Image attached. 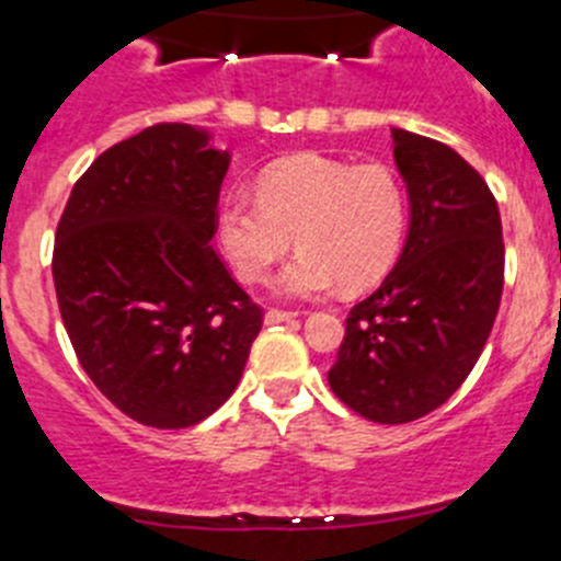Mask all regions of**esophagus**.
Returning <instances> with one entry per match:
<instances>
[{
	"label": "esophagus",
	"instance_id": "34e87169",
	"mask_svg": "<svg viewBox=\"0 0 561 561\" xmlns=\"http://www.w3.org/2000/svg\"><path fill=\"white\" fill-rule=\"evenodd\" d=\"M293 318H296V312H290V309H268L265 312V323H285Z\"/></svg>",
	"mask_w": 561,
	"mask_h": 561
}]
</instances>
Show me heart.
I'll return each mask as SVG.
<instances>
[{
	"mask_svg": "<svg viewBox=\"0 0 561 561\" xmlns=\"http://www.w3.org/2000/svg\"><path fill=\"white\" fill-rule=\"evenodd\" d=\"M408 227V192L383 161L351 164L320 153L282 159L260 172L257 199H221L216 243L238 279L260 285L290 252L276 290L318 298L345 285H375L389 274Z\"/></svg>",
	"mask_w": 561,
	"mask_h": 561,
	"instance_id": "obj_1",
	"label": "heart"
}]
</instances>
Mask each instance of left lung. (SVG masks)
I'll return each instance as SVG.
<instances>
[{
  "mask_svg": "<svg viewBox=\"0 0 561 561\" xmlns=\"http://www.w3.org/2000/svg\"><path fill=\"white\" fill-rule=\"evenodd\" d=\"M411 199L400 260L358 301L329 386L369 422L436 411L469 378L504 287L502 216L480 172L444 142L391 128Z\"/></svg>",
  "mask_w": 561,
  "mask_h": 561,
  "instance_id": "obj_1",
  "label": "left lung"
}]
</instances>
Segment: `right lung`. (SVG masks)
<instances>
[{
  "label": "right lung",
  "instance_id": "right-lung-1",
  "mask_svg": "<svg viewBox=\"0 0 561 561\" xmlns=\"http://www.w3.org/2000/svg\"><path fill=\"white\" fill-rule=\"evenodd\" d=\"M230 153L186 123L103 150L54 238L59 312L79 364L125 416L203 422L236 391L263 309L210 241Z\"/></svg>",
  "mask_w": 561,
  "mask_h": 561
}]
</instances>
